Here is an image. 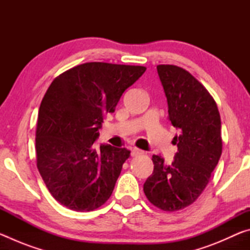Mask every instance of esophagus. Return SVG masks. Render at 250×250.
<instances>
[{"label": "esophagus", "instance_id": "esophagus-1", "mask_svg": "<svg viewBox=\"0 0 250 250\" xmlns=\"http://www.w3.org/2000/svg\"><path fill=\"white\" fill-rule=\"evenodd\" d=\"M140 154H143V151L138 149V147H131V155L132 156H137V155H140Z\"/></svg>", "mask_w": 250, "mask_h": 250}]
</instances>
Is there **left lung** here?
<instances>
[{"instance_id": "obj_1", "label": "left lung", "mask_w": 250, "mask_h": 250, "mask_svg": "<svg viewBox=\"0 0 250 250\" xmlns=\"http://www.w3.org/2000/svg\"><path fill=\"white\" fill-rule=\"evenodd\" d=\"M166 92L168 119L180 130L173 143L177 152L167 166L160 155L152 156L154 168L143 191L147 200L166 211L193 204L210 180L221 158V116L213 97L198 80L181 67H156Z\"/></svg>"}]
</instances>
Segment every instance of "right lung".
I'll return each instance as SVG.
<instances>
[{"mask_svg": "<svg viewBox=\"0 0 250 250\" xmlns=\"http://www.w3.org/2000/svg\"><path fill=\"white\" fill-rule=\"evenodd\" d=\"M143 66L86 62L53 80L36 128L37 168L53 197L76 211L97 209L111 196L130 151L94 146L104 115L113 112Z\"/></svg>", "mask_w": 250, "mask_h": 250, "instance_id": "1", "label": "right lung"}]
</instances>
